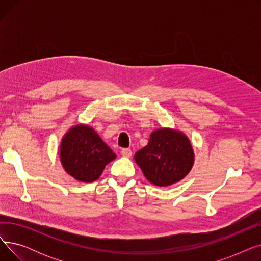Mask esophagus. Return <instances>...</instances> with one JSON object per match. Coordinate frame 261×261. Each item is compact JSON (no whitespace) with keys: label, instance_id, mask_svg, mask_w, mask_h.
Listing matches in <instances>:
<instances>
[{"label":"esophagus","instance_id":"1","mask_svg":"<svg viewBox=\"0 0 261 261\" xmlns=\"http://www.w3.org/2000/svg\"><path fill=\"white\" fill-rule=\"evenodd\" d=\"M121 155L125 156V158H131V155H132L131 149H129V148H123V149L121 150Z\"/></svg>","mask_w":261,"mask_h":261}]
</instances>
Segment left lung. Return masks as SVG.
<instances>
[{
  "mask_svg": "<svg viewBox=\"0 0 261 261\" xmlns=\"http://www.w3.org/2000/svg\"><path fill=\"white\" fill-rule=\"evenodd\" d=\"M134 160L150 183L165 187L184 179L193 168L195 155L184 133L163 128L151 133L148 145L135 153Z\"/></svg>",
  "mask_w": 261,
  "mask_h": 261,
  "instance_id": "left-lung-1",
  "label": "left lung"
}]
</instances>
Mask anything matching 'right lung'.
<instances>
[{"label":"right lung","instance_id":"add662e5","mask_svg":"<svg viewBox=\"0 0 261 261\" xmlns=\"http://www.w3.org/2000/svg\"><path fill=\"white\" fill-rule=\"evenodd\" d=\"M116 154L89 126L72 127L60 145V161L64 170L79 182L91 183L101 175L107 164Z\"/></svg>","mask_w":261,"mask_h":261}]
</instances>
